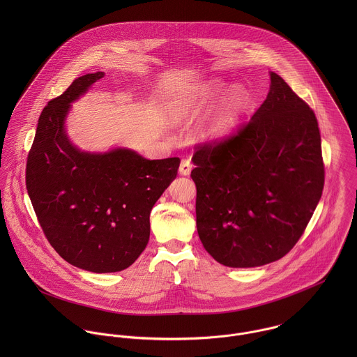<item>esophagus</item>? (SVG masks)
<instances>
[{
  "label": "esophagus",
  "mask_w": 357,
  "mask_h": 357,
  "mask_svg": "<svg viewBox=\"0 0 357 357\" xmlns=\"http://www.w3.org/2000/svg\"><path fill=\"white\" fill-rule=\"evenodd\" d=\"M191 170H192V163L190 159H183L181 160V165H180V174L181 176H190L191 174Z\"/></svg>",
  "instance_id": "obj_1"
}]
</instances>
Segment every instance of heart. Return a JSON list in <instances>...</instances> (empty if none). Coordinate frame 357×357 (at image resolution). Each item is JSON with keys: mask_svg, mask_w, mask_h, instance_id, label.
Listing matches in <instances>:
<instances>
[{"mask_svg": "<svg viewBox=\"0 0 357 357\" xmlns=\"http://www.w3.org/2000/svg\"><path fill=\"white\" fill-rule=\"evenodd\" d=\"M222 102L207 119L202 128L204 140H218L231 135L241 123L249 102L250 95L243 86H231L224 81L214 79L190 89L178 99V108L183 111H201L215 102Z\"/></svg>", "mask_w": 357, "mask_h": 357, "instance_id": "heart-1", "label": "heart"}]
</instances>
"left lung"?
I'll return each instance as SVG.
<instances>
[{
    "mask_svg": "<svg viewBox=\"0 0 357 357\" xmlns=\"http://www.w3.org/2000/svg\"><path fill=\"white\" fill-rule=\"evenodd\" d=\"M269 78L268 96L249 123L192 156L198 235L207 253L229 268L287 255L324 185L313 111L280 75L271 71Z\"/></svg>",
    "mask_w": 357,
    "mask_h": 357,
    "instance_id": "8db88e82",
    "label": "left lung"
}]
</instances>
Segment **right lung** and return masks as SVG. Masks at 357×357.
I'll return each mask as SVG.
<instances>
[{"instance_id":"1","label":"right lung","mask_w":357,"mask_h":357,"mask_svg":"<svg viewBox=\"0 0 357 357\" xmlns=\"http://www.w3.org/2000/svg\"><path fill=\"white\" fill-rule=\"evenodd\" d=\"M104 77L77 78L38 119L26 185L52 248L71 265L95 273L130 266L150 239L153 204L176 178L178 158L146 159L135 150L78 149L67 135L73 102Z\"/></svg>"}]
</instances>
